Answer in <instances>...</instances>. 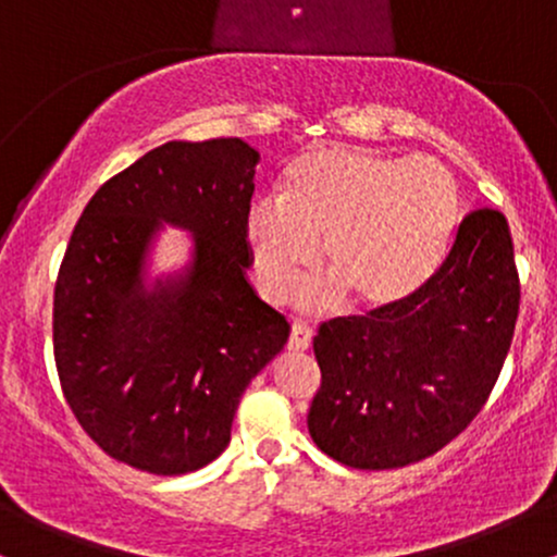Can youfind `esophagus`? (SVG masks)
<instances>
[{"mask_svg": "<svg viewBox=\"0 0 557 557\" xmlns=\"http://www.w3.org/2000/svg\"><path fill=\"white\" fill-rule=\"evenodd\" d=\"M311 337H314V332L306 327V324H293L287 350H290V354H304V350L311 348Z\"/></svg>", "mask_w": 557, "mask_h": 557, "instance_id": "34e87169", "label": "esophagus"}]
</instances>
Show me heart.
Returning a JSON list of instances; mask_svg holds the SVG:
<instances>
[{"mask_svg": "<svg viewBox=\"0 0 557 557\" xmlns=\"http://www.w3.org/2000/svg\"><path fill=\"white\" fill-rule=\"evenodd\" d=\"M461 212L453 172L437 159H398L350 146L300 154L285 172L283 201L248 207L251 267L267 298L287 300L314 264L359 309L413 296L437 270Z\"/></svg>", "mask_w": 557, "mask_h": 557, "instance_id": "obj_1", "label": "heart"}]
</instances>
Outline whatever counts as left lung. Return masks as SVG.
<instances>
[{"instance_id":"left-lung-1","label":"left lung","mask_w":557,"mask_h":557,"mask_svg":"<svg viewBox=\"0 0 557 557\" xmlns=\"http://www.w3.org/2000/svg\"><path fill=\"white\" fill-rule=\"evenodd\" d=\"M519 298L508 222L476 209L413 296L324 322L314 337L322 387L309 408L319 450L382 471L417 463L458 437L500 376Z\"/></svg>"}]
</instances>
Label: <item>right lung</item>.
I'll list each match as a JSON object with an SVG mask.
<instances>
[{
	"label": "right lung",
	"mask_w": 557,
	"mask_h": 557,
	"mask_svg": "<svg viewBox=\"0 0 557 557\" xmlns=\"http://www.w3.org/2000/svg\"><path fill=\"white\" fill-rule=\"evenodd\" d=\"M259 151L170 140L96 190L54 287V361L78 424L107 456L159 476L212 463L240 395L290 324L248 283L243 222ZM189 261L150 274L163 225Z\"/></svg>",
	"instance_id": "right-lung-1"
}]
</instances>
